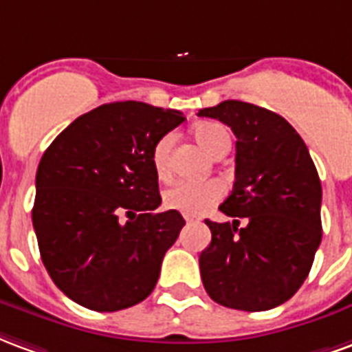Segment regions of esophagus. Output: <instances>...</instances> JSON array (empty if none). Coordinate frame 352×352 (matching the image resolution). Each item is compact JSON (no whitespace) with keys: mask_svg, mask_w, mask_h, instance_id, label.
Returning a JSON list of instances; mask_svg holds the SVG:
<instances>
[{"mask_svg":"<svg viewBox=\"0 0 352 352\" xmlns=\"http://www.w3.org/2000/svg\"><path fill=\"white\" fill-rule=\"evenodd\" d=\"M184 219H186L187 223H193V221H197V217H195V215H189V214L184 215Z\"/></svg>","mask_w":352,"mask_h":352,"instance_id":"esophagus-1","label":"esophagus"}]
</instances>
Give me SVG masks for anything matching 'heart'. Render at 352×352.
Returning <instances> with one entry per match:
<instances>
[{"mask_svg": "<svg viewBox=\"0 0 352 352\" xmlns=\"http://www.w3.org/2000/svg\"><path fill=\"white\" fill-rule=\"evenodd\" d=\"M193 137L212 157L225 155L230 148L229 131L217 123H199L193 127ZM173 135L161 137L151 150V168L159 179H168L173 174L170 168V151H173ZM221 197V187L215 182H176L163 193V204L168 210L182 214L197 215L215 204Z\"/></svg>", "mask_w": 352, "mask_h": 352, "instance_id": "obj_1", "label": "heart"}]
</instances>
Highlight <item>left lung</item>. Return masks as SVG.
Wrapping results in <instances>:
<instances>
[{"instance_id": "8db88e82", "label": "left lung", "mask_w": 352, "mask_h": 352, "mask_svg": "<svg viewBox=\"0 0 352 352\" xmlns=\"http://www.w3.org/2000/svg\"><path fill=\"white\" fill-rule=\"evenodd\" d=\"M199 116L236 135V182L219 206L234 221L206 219L212 242L199 257L204 289L232 309L281 306L306 281L322 238V189L307 146L285 118L251 102L223 101Z\"/></svg>"}]
</instances>
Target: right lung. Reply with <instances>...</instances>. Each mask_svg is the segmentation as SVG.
<instances>
[{
  "label": "right lung",
  "mask_w": 352,
  "mask_h": 352,
  "mask_svg": "<svg viewBox=\"0 0 352 352\" xmlns=\"http://www.w3.org/2000/svg\"><path fill=\"white\" fill-rule=\"evenodd\" d=\"M186 118L146 102L101 104L48 146L32 219L43 264L63 294L94 311L142 302L186 225L161 204L151 150Z\"/></svg>",
  "instance_id": "right-lung-1"
}]
</instances>
